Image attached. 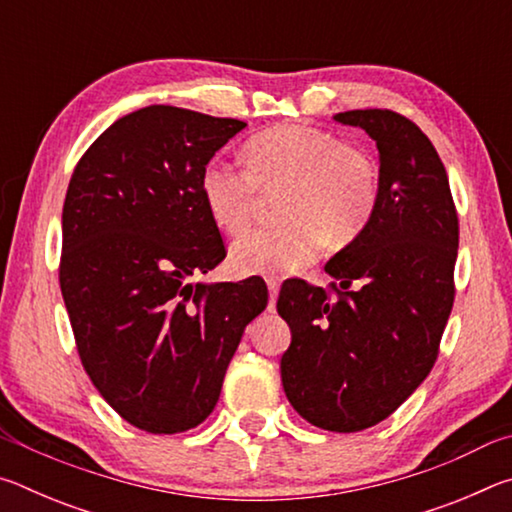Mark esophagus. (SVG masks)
I'll list each match as a JSON object with an SVG mask.
<instances>
[{
    "label": "esophagus",
    "mask_w": 512,
    "mask_h": 512,
    "mask_svg": "<svg viewBox=\"0 0 512 512\" xmlns=\"http://www.w3.org/2000/svg\"><path fill=\"white\" fill-rule=\"evenodd\" d=\"M266 284H268V296H271L268 309L275 311V300H277V291H280V282H277V277H266Z\"/></svg>",
    "instance_id": "obj_1"
}]
</instances>
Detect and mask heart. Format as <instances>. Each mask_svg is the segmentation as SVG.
I'll return each mask as SVG.
<instances>
[{"label": "heart", "instance_id": "b5f03b06", "mask_svg": "<svg viewBox=\"0 0 512 512\" xmlns=\"http://www.w3.org/2000/svg\"><path fill=\"white\" fill-rule=\"evenodd\" d=\"M284 223L241 235L230 248L237 275L293 273L316 259L325 241H357L379 205V169L368 151L314 126L282 124L244 144V167L210 160L201 196L212 221L237 235L253 219L259 189H282Z\"/></svg>", "mask_w": 512, "mask_h": 512}]
</instances>
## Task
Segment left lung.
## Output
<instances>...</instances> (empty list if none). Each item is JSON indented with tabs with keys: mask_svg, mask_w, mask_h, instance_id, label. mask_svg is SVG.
<instances>
[{
	"mask_svg": "<svg viewBox=\"0 0 512 512\" xmlns=\"http://www.w3.org/2000/svg\"><path fill=\"white\" fill-rule=\"evenodd\" d=\"M379 151V205L366 232L325 264L332 291L284 282L277 314L289 402L314 427L352 433L386 420L438 357L454 305L458 216L438 151L393 110H348Z\"/></svg>",
	"mask_w": 512,
	"mask_h": 512,
	"instance_id": "8db88e82",
	"label": "left lung"
}]
</instances>
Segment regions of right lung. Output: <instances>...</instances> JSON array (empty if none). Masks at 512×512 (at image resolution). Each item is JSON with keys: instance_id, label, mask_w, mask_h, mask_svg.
Returning <instances> with one entry per match:
<instances>
[{"instance_id": "right-lung-1", "label": "right lung", "mask_w": 512, "mask_h": 512, "mask_svg": "<svg viewBox=\"0 0 512 512\" xmlns=\"http://www.w3.org/2000/svg\"><path fill=\"white\" fill-rule=\"evenodd\" d=\"M244 126L173 106L135 110L69 180L58 280L76 350L103 400L142 431L198 427L266 309V284L253 277L192 282L225 257L201 173Z\"/></svg>"}]
</instances>
